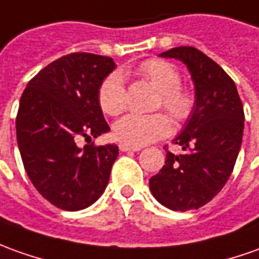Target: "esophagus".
Listing matches in <instances>:
<instances>
[{"label":"esophagus","instance_id":"obj_1","mask_svg":"<svg viewBox=\"0 0 259 259\" xmlns=\"http://www.w3.org/2000/svg\"><path fill=\"white\" fill-rule=\"evenodd\" d=\"M119 149H120V152H139V150H142V147H139V146H130V144L126 143L119 144Z\"/></svg>","mask_w":259,"mask_h":259}]
</instances>
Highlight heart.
I'll return each instance as SVG.
<instances>
[{
	"mask_svg": "<svg viewBox=\"0 0 259 259\" xmlns=\"http://www.w3.org/2000/svg\"><path fill=\"white\" fill-rule=\"evenodd\" d=\"M137 73L146 78L160 91L157 106L164 107L176 120H186L194 106V100L181 88V75L170 62L163 59H147L139 65ZM100 109L106 115L116 116L126 107V88L119 72L107 75L98 92ZM171 120L166 113L137 115L130 113L115 123V136L126 144L143 146L167 136Z\"/></svg>",
	"mask_w": 259,
	"mask_h": 259,
	"instance_id": "1",
	"label": "heart"
}]
</instances>
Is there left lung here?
Wrapping results in <instances>:
<instances>
[{
	"label": "left lung",
	"instance_id": "8db88e82",
	"mask_svg": "<svg viewBox=\"0 0 259 259\" xmlns=\"http://www.w3.org/2000/svg\"><path fill=\"white\" fill-rule=\"evenodd\" d=\"M189 68L196 103L189 122L173 142L181 154L166 153V164L149 180L154 198L173 211L197 210L226 186L238 157L244 107L234 80L218 63L193 47L160 54Z\"/></svg>",
	"mask_w": 259,
	"mask_h": 259
}]
</instances>
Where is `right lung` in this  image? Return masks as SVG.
Wrapping results in <instances>:
<instances>
[{
  "instance_id": "add662e5",
  "label": "right lung",
  "mask_w": 259,
  "mask_h": 259,
  "mask_svg": "<svg viewBox=\"0 0 259 259\" xmlns=\"http://www.w3.org/2000/svg\"><path fill=\"white\" fill-rule=\"evenodd\" d=\"M115 68L109 56L69 54L39 70L21 96L15 122L21 159L33 187L61 210L92 205L109 183L119 149L91 140L110 130L98 92ZM80 138L90 144L79 148Z\"/></svg>"
}]
</instances>
